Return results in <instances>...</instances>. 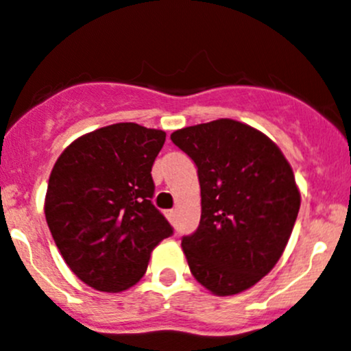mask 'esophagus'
<instances>
[{"label":"esophagus","mask_w":351,"mask_h":351,"mask_svg":"<svg viewBox=\"0 0 351 351\" xmlns=\"http://www.w3.org/2000/svg\"><path fill=\"white\" fill-rule=\"evenodd\" d=\"M166 216H168V220L171 221V223H175V220H176V211H175V209H168V211H166Z\"/></svg>","instance_id":"1"}]
</instances>
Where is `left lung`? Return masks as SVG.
I'll use <instances>...</instances> for the list:
<instances>
[{
  "mask_svg": "<svg viewBox=\"0 0 351 351\" xmlns=\"http://www.w3.org/2000/svg\"><path fill=\"white\" fill-rule=\"evenodd\" d=\"M197 166L201 221L182 239L189 268L218 296L253 287L282 256L300 211L294 173L261 131L234 119L176 130Z\"/></svg>",
  "mask_w": 351,
  "mask_h": 351,
  "instance_id": "obj_1",
  "label": "left lung"
}]
</instances>
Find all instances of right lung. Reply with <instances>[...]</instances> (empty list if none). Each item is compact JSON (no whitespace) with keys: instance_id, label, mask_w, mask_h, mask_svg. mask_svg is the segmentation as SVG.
Here are the masks:
<instances>
[{"instance_id":"right-lung-1","label":"right lung","mask_w":351,"mask_h":351,"mask_svg":"<svg viewBox=\"0 0 351 351\" xmlns=\"http://www.w3.org/2000/svg\"><path fill=\"white\" fill-rule=\"evenodd\" d=\"M166 133L135 123L95 130L71 143L48 180L45 216L77 279L104 293L130 289L173 227L152 204L150 171Z\"/></svg>"}]
</instances>
